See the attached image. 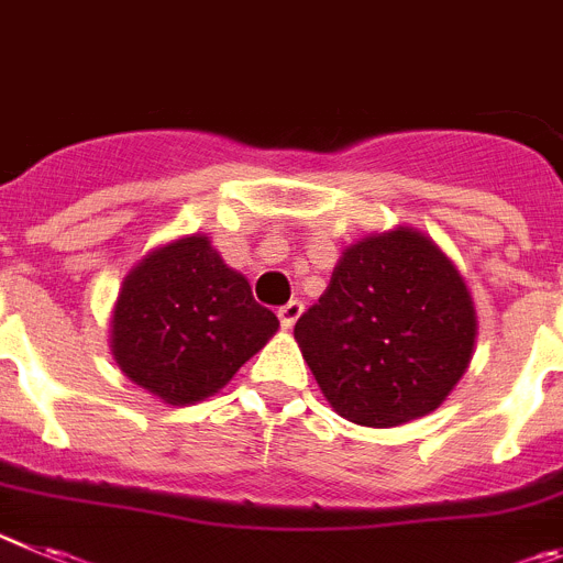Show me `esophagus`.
Instances as JSON below:
<instances>
[{"mask_svg": "<svg viewBox=\"0 0 563 563\" xmlns=\"http://www.w3.org/2000/svg\"><path fill=\"white\" fill-rule=\"evenodd\" d=\"M300 313H302V302L300 300H288L286 306L277 308V319H280V325L286 328V331H291L294 322L300 319Z\"/></svg>", "mask_w": 563, "mask_h": 563, "instance_id": "34e87169", "label": "esophagus"}]
</instances>
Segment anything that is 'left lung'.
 Wrapping results in <instances>:
<instances>
[{
	"label": "left lung",
	"instance_id": "1",
	"mask_svg": "<svg viewBox=\"0 0 563 563\" xmlns=\"http://www.w3.org/2000/svg\"><path fill=\"white\" fill-rule=\"evenodd\" d=\"M294 339L333 412L401 427L434 412L468 369L477 308L432 238L393 227L358 238Z\"/></svg>",
	"mask_w": 563,
	"mask_h": 563
}]
</instances>
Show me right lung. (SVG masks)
Returning a JSON list of instances; mask_svg holds the SVG:
<instances>
[{
	"instance_id": "obj_1",
	"label": "right lung",
	"mask_w": 563,
	"mask_h": 563,
	"mask_svg": "<svg viewBox=\"0 0 563 563\" xmlns=\"http://www.w3.org/2000/svg\"><path fill=\"white\" fill-rule=\"evenodd\" d=\"M277 328L250 280L196 232L154 246L131 266L111 308L109 344L131 384L187 407L227 387Z\"/></svg>"
}]
</instances>
